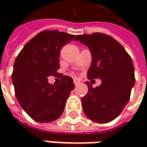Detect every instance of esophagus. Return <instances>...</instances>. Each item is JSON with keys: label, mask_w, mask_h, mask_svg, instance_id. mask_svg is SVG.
<instances>
[{"label": "esophagus", "mask_w": 147, "mask_h": 147, "mask_svg": "<svg viewBox=\"0 0 147 147\" xmlns=\"http://www.w3.org/2000/svg\"><path fill=\"white\" fill-rule=\"evenodd\" d=\"M73 82H74V84H75L76 86V85H78V84L80 83V81H79V80H77V79H74Z\"/></svg>", "instance_id": "34e87169"}]
</instances>
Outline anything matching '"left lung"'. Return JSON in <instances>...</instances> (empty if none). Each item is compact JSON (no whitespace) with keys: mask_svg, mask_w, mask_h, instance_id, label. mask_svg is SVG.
Segmentation results:
<instances>
[{"mask_svg":"<svg viewBox=\"0 0 147 147\" xmlns=\"http://www.w3.org/2000/svg\"><path fill=\"white\" fill-rule=\"evenodd\" d=\"M74 40L91 52L88 78L101 79L100 86L95 88L87 82L88 92L82 99L83 111L94 122L109 123L120 115L129 100L135 82L132 59L122 45L105 34L78 35Z\"/></svg>","mask_w":147,"mask_h":147,"instance_id":"obj_1","label":"left lung"}]
</instances>
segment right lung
<instances>
[{
	"mask_svg": "<svg viewBox=\"0 0 147 147\" xmlns=\"http://www.w3.org/2000/svg\"><path fill=\"white\" fill-rule=\"evenodd\" d=\"M75 35L58 30H43L33 37L18 53L12 80L15 95L23 110L35 121L50 123L63 113L75 85L71 77L59 74V51ZM49 75L61 77V82L50 84Z\"/></svg>",
	"mask_w": 147,
	"mask_h": 147,
	"instance_id": "add662e5",
	"label": "right lung"
}]
</instances>
